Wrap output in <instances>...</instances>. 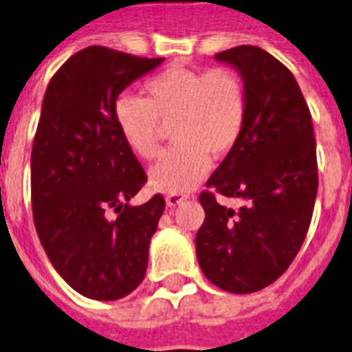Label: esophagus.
Listing matches in <instances>:
<instances>
[{
	"label": "esophagus",
	"instance_id": "1",
	"mask_svg": "<svg viewBox=\"0 0 352 352\" xmlns=\"http://www.w3.org/2000/svg\"><path fill=\"white\" fill-rule=\"evenodd\" d=\"M187 199V194H182V192H174V194H167V198H165V201H167L168 207H176V205H179L182 201H185Z\"/></svg>",
	"mask_w": 352,
	"mask_h": 352
}]
</instances>
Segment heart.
<instances>
[{
    "instance_id": "heart-1",
    "label": "heart",
    "mask_w": 352,
    "mask_h": 352,
    "mask_svg": "<svg viewBox=\"0 0 352 352\" xmlns=\"http://www.w3.org/2000/svg\"><path fill=\"white\" fill-rule=\"evenodd\" d=\"M145 100L116 101V125L123 142L142 160L160 153L165 129L174 145L151 170L162 192H185L205 176L209 160L227 158L245 131L249 92L232 67H170L143 85Z\"/></svg>"
}]
</instances>
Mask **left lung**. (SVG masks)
Here are the masks:
<instances>
[{
	"instance_id": "obj_1",
	"label": "left lung",
	"mask_w": 352,
	"mask_h": 352,
	"mask_svg": "<svg viewBox=\"0 0 352 352\" xmlns=\"http://www.w3.org/2000/svg\"><path fill=\"white\" fill-rule=\"evenodd\" d=\"M234 65L249 92L245 131L199 194L201 271L216 287L249 294L287 271L307 236L318 192L313 118L291 70L254 45L216 54ZM218 195L241 197L232 211Z\"/></svg>"
}]
</instances>
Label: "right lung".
<instances>
[{"label": "right lung", "mask_w": 352, "mask_h": 352, "mask_svg": "<svg viewBox=\"0 0 352 352\" xmlns=\"http://www.w3.org/2000/svg\"><path fill=\"white\" fill-rule=\"evenodd\" d=\"M163 58L92 45L52 76L30 156L34 225L50 263L92 300H120L143 282L162 194L129 205L147 182L116 125L123 89Z\"/></svg>", "instance_id": "1"}]
</instances>
